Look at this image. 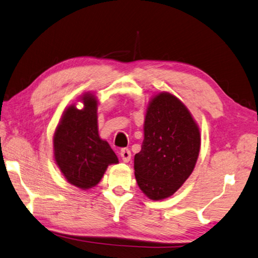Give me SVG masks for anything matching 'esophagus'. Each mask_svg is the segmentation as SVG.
Returning a JSON list of instances; mask_svg holds the SVG:
<instances>
[{
	"label": "esophagus",
	"mask_w": 258,
	"mask_h": 258,
	"mask_svg": "<svg viewBox=\"0 0 258 258\" xmlns=\"http://www.w3.org/2000/svg\"><path fill=\"white\" fill-rule=\"evenodd\" d=\"M120 156L124 162H130L131 161V150L128 148H122L120 150Z\"/></svg>",
	"instance_id": "esophagus-1"
}]
</instances>
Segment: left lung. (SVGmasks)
Instances as JSON below:
<instances>
[{"label": "left lung", "instance_id": "8db88e82", "mask_svg": "<svg viewBox=\"0 0 258 258\" xmlns=\"http://www.w3.org/2000/svg\"><path fill=\"white\" fill-rule=\"evenodd\" d=\"M144 132L134 156L137 182L149 199H166L193 172L201 145L199 127L177 97L161 93L147 110Z\"/></svg>", "mask_w": 258, "mask_h": 258}]
</instances>
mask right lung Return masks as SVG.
I'll use <instances>...</instances> for the list:
<instances>
[{"mask_svg": "<svg viewBox=\"0 0 258 258\" xmlns=\"http://www.w3.org/2000/svg\"><path fill=\"white\" fill-rule=\"evenodd\" d=\"M84 109L69 107L54 136L55 159L68 181L83 189L100 182L109 164L118 158L99 136L97 102L92 94L83 97Z\"/></svg>", "mask_w": 258, "mask_h": 258, "instance_id": "add662e5", "label": "right lung"}]
</instances>
